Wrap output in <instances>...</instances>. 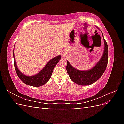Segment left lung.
<instances>
[{"mask_svg": "<svg viewBox=\"0 0 124 124\" xmlns=\"http://www.w3.org/2000/svg\"><path fill=\"white\" fill-rule=\"evenodd\" d=\"M103 38L104 46L102 57L91 69L87 70H80L75 68L67 61V72L70 79L77 84L83 86L89 85L96 82L102 76L106 70L108 63V49L107 42Z\"/></svg>", "mask_w": 124, "mask_h": 124, "instance_id": "obj_1", "label": "left lung"}]
</instances>
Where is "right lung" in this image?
I'll use <instances>...</instances> for the list:
<instances>
[{"label":"right lung","mask_w":124,"mask_h":124,"mask_svg":"<svg viewBox=\"0 0 124 124\" xmlns=\"http://www.w3.org/2000/svg\"><path fill=\"white\" fill-rule=\"evenodd\" d=\"M13 56L14 66L18 77L24 84L34 87L41 86L44 85L49 80L52 72H53L54 68L61 58V55L56 56L52 59L50 60L49 62L46 64V66L38 73L34 75L28 76V75L23 74L18 70L16 64L14 52H13Z\"/></svg>","instance_id":"obj_1"}]
</instances>
